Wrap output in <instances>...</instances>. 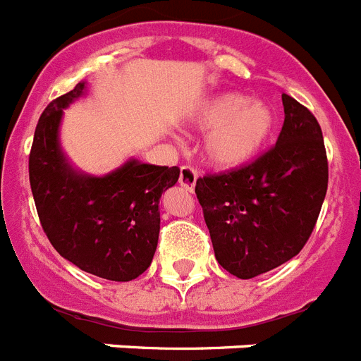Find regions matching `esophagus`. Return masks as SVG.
Returning a JSON list of instances; mask_svg holds the SVG:
<instances>
[{
  "label": "esophagus",
  "instance_id": "1",
  "mask_svg": "<svg viewBox=\"0 0 361 361\" xmlns=\"http://www.w3.org/2000/svg\"><path fill=\"white\" fill-rule=\"evenodd\" d=\"M196 180H197V173H196V171H194L192 167H188V165L181 167L180 185L185 188V190H188V192H192L194 187H196Z\"/></svg>",
  "mask_w": 361,
  "mask_h": 361
}]
</instances>
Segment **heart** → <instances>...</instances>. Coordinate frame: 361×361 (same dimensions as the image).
<instances>
[{
	"instance_id": "heart-1",
	"label": "heart",
	"mask_w": 361,
	"mask_h": 361,
	"mask_svg": "<svg viewBox=\"0 0 361 361\" xmlns=\"http://www.w3.org/2000/svg\"><path fill=\"white\" fill-rule=\"evenodd\" d=\"M188 126L209 131L201 145L203 160L221 171L252 164L271 142L279 126L274 106L250 100L241 93H219L204 100L190 115Z\"/></svg>"
}]
</instances>
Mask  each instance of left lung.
Returning a JSON list of instances; mask_svg holds the SVG:
<instances>
[{"instance_id":"obj_1","label":"left lung","mask_w":361,"mask_h":361,"mask_svg":"<svg viewBox=\"0 0 361 361\" xmlns=\"http://www.w3.org/2000/svg\"><path fill=\"white\" fill-rule=\"evenodd\" d=\"M282 104L284 126L274 149L246 167L196 181L217 262L239 279L293 259L327 192L322 129L293 97L282 93Z\"/></svg>"}]
</instances>
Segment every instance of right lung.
Masks as SVG:
<instances>
[{
  "label": "right lung",
  "mask_w": 361,
  "mask_h": 361,
  "mask_svg": "<svg viewBox=\"0 0 361 361\" xmlns=\"http://www.w3.org/2000/svg\"><path fill=\"white\" fill-rule=\"evenodd\" d=\"M87 93L86 80L47 106L34 133L28 174L51 246L86 274L128 282L151 266L160 235V200L178 167L129 158L104 176L68 160L61 145L64 109Z\"/></svg>",
  "instance_id": "add662e5"
}]
</instances>
